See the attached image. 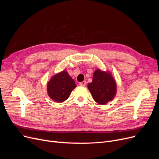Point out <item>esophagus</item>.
Masks as SVG:
<instances>
[{"instance_id": "obj_1", "label": "esophagus", "mask_w": 159, "mask_h": 159, "mask_svg": "<svg viewBox=\"0 0 159 159\" xmlns=\"http://www.w3.org/2000/svg\"><path fill=\"white\" fill-rule=\"evenodd\" d=\"M85 84H86V81H82V82H80V83L79 84V85H81V86H85Z\"/></svg>"}]
</instances>
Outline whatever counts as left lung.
<instances>
[{"label":"left lung","instance_id":"left-lung-1","mask_svg":"<svg viewBox=\"0 0 159 159\" xmlns=\"http://www.w3.org/2000/svg\"><path fill=\"white\" fill-rule=\"evenodd\" d=\"M88 88L95 102L105 105L112 101L117 93V84L111 73L109 71L97 69L93 73L92 82Z\"/></svg>","mask_w":159,"mask_h":159}]
</instances>
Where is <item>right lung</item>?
I'll return each instance as SVG.
<instances>
[{
  "label": "right lung",
  "instance_id": "right-lung-1",
  "mask_svg": "<svg viewBox=\"0 0 159 159\" xmlns=\"http://www.w3.org/2000/svg\"><path fill=\"white\" fill-rule=\"evenodd\" d=\"M76 87L74 80L68 71L63 70L53 75L47 84V92L54 102H63L68 99L71 92Z\"/></svg>",
  "mask_w": 159,
  "mask_h": 159
}]
</instances>
